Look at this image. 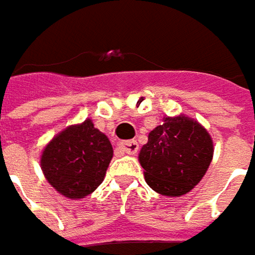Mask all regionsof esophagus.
Segmentation results:
<instances>
[{
  "mask_svg": "<svg viewBox=\"0 0 255 255\" xmlns=\"http://www.w3.org/2000/svg\"><path fill=\"white\" fill-rule=\"evenodd\" d=\"M120 149L123 152L128 153V155H134L138 150V144H137L135 140H127V141H121L120 143Z\"/></svg>",
  "mask_w": 255,
  "mask_h": 255,
  "instance_id": "esophagus-1",
  "label": "esophagus"
}]
</instances>
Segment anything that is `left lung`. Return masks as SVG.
Returning <instances> with one entry per match:
<instances>
[{
	"label": "left lung",
	"instance_id": "8db88e82",
	"mask_svg": "<svg viewBox=\"0 0 255 255\" xmlns=\"http://www.w3.org/2000/svg\"><path fill=\"white\" fill-rule=\"evenodd\" d=\"M214 155L210 132L186 117H165L153 128L138 153L146 183L165 196L190 192L205 176Z\"/></svg>",
	"mask_w": 255,
	"mask_h": 255
}]
</instances>
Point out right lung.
I'll list each match as a JSON object with an SVG mask.
<instances>
[{
  "label": "right lung",
  "mask_w": 255,
  "mask_h": 255,
  "mask_svg": "<svg viewBox=\"0 0 255 255\" xmlns=\"http://www.w3.org/2000/svg\"><path fill=\"white\" fill-rule=\"evenodd\" d=\"M114 149L91 120L69 126L56 134L41 153L47 181L63 196L82 199L103 181Z\"/></svg>",
  "instance_id": "obj_1"
}]
</instances>
